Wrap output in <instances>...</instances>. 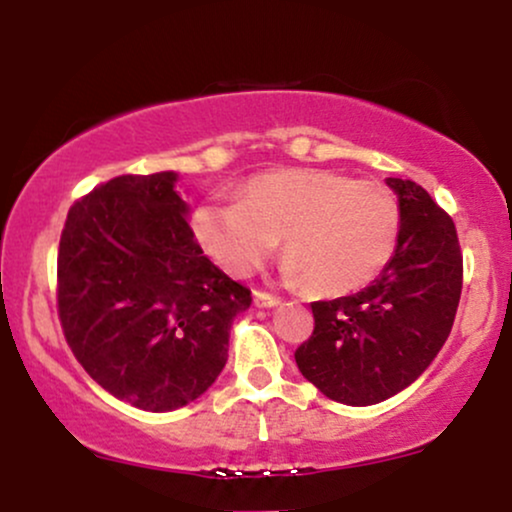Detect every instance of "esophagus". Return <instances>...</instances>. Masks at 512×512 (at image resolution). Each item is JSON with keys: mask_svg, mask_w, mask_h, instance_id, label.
<instances>
[{"mask_svg": "<svg viewBox=\"0 0 512 512\" xmlns=\"http://www.w3.org/2000/svg\"><path fill=\"white\" fill-rule=\"evenodd\" d=\"M281 301L272 293H264V291H255V305L257 308H276Z\"/></svg>", "mask_w": 512, "mask_h": 512, "instance_id": "34e87169", "label": "esophagus"}]
</instances>
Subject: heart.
<instances>
[{
    "label": "heart",
    "instance_id": "obj_1",
    "mask_svg": "<svg viewBox=\"0 0 512 512\" xmlns=\"http://www.w3.org/2000/svg\"><path fill=\"white\" fill-rule=\"evenodd\" d=\"M197 243L223 272L250 276L284 238L289 279L346 296L375 279L399 238V202L383 182L320 168H279L245 182L240 199H207L192 214Z\"/></svg>",
    "mask_w": 512,
    "mask_h": 512
}]
</instances>
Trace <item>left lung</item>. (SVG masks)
Masks as SVG:
<instances>
[{"label":"left lung","mask_w":512,"mask_h":512,"mask_svg":"<svg viewBox=\"0 0 512 512\" xmlns=\"http://www.w3.org/2000/svg\"><path fill=\"white\" fill-rule=\"evenodd\" d=\"M387 187L399 202L395 255L363 291L310 305L313 337L296 349L303 378L349 407L385 402L431 366L462 293L455 223L416 182Z\"/></svg>","instance_id":"obj_1"}]
</instances>
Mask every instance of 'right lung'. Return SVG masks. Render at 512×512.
Wrapping results in <instances>:
<instances>
[{
  "instance_id": "1",
  "label": "right lung",
  "mask_w": 512,
  "mask_h": 512,
  "mask_svg": "<svg viewBox=\"0 0 512 512\" xmlns=\"http://www.w3.org/2000/svg\"><path fill=\"white\" fill-rule=\"evenodd\" d=\"M178 173L120 175L67 214L57 308L76 361L110 395L173 411L214 385L250 289L197 245Z\"/></svg>"
}]
</instances>
